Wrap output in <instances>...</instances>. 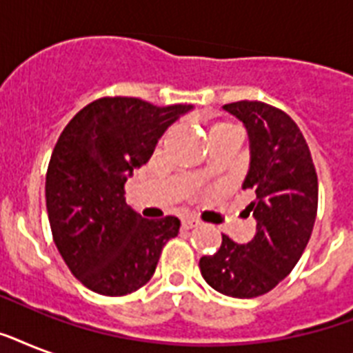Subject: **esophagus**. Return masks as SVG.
Wrapping results in <instances>:
<instances>
[{
	"label": "esophagus",
	"mask_w": 353,
	"mask_h": 353,
	"mask_svg": "<svg viewBox=\"0 0 353 353\" xmlns=\"http://www.w3.org/2000/svg\"><path fill=\"white\" fill-rule=\"evenodd\" d=\"M199 221L194 220V218H185V220L181 221V227L183 229H194V227H198Z\"/></svg>",
	"instance_id": "34e87169"
}]
</instances>
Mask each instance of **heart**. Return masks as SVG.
<instances>
[{"label": "heart", "instance_id": "heart-1", "mask_svg": "<svg viewBox=\"0 0 353 353\" xmlns=\"http://www.w3.org/2000/svg\"><path fill=\"white\" fill-rule=\"evenodd\" d=\"M232 132H238V128H236L234 124H231V122H214V124H210L209 126L207 135H209V141H210L212 137L225 135V133H232Z\"/></svg>", "mask_w": 353, "mask_h": 353}]
</instances>
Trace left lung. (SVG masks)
I'll return each instance as SVG.
<instances>
[{
  "mask_svg": "<svg viewBox=\"0 0 353 353\" xmlns=\"http://www.w3.org/2000/svg\"><path fill=\"white\" fill-rule=\"evenodd\" d=\"M223 110L249 135L251 163L241 187L254 192L245 210L256 220V234L243 245L223 234L220 249L201 256L199 269L216 291L252 299L273 290L301 260L317 218V172L306 139L285 112L258 101Z\"/></svg>",
  "mask_w": 353,
  "mask_h": 353,
  "instance_id": "left-lung-1",
  "label": "left lung"
}]
</instances>
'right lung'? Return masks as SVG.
Wrapping results in <instances>:
<instances>
[{
	"label": "right lung",
	"mask_w": 353,
	"mask_h": 353,
	"mask_svg": "<svg viewBox=\"0 0 353 353\" xmlns=\"http://www.w3.org/2000/svg\"><path fill=\"white\" fill-rule=\"evenodd\" d=\"M190 104L154 106L104 97L80 110L58 137L46 177L52 240L71 273L99 295L122 296L155 273L179 220H144L124 199V183Z\"/></svg>",
	"instance_id": "1"
}]
</instances>
